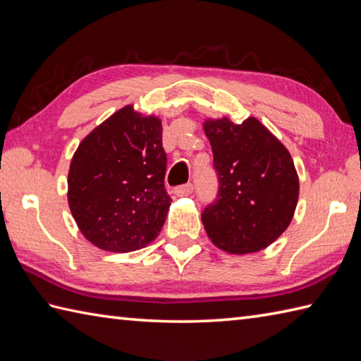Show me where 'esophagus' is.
I'll list each match as a JSON object with an SVG mask.
<instances>
[{
	"mask_svg": "<svg viewBox=\"0 0 361 361\" xmlns=\"http://www.w3.org/2000/svg\"><path fill=\"white\" fill-rule=\"evenodd\" d=\"M192 190H194V186H192V183H188V185H183V186H178V188H175V190L173 192L178 195V197H185V195H189V194H192Z\"/></svg>",
	"mask_w": 361,
	"mask_h": 361,
	"instance_id": "obj_1",
	"label": "esophagus"
}]
</instances>
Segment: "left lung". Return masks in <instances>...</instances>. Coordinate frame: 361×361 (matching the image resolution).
<instances>
[{"label": "left lung", "mask_w": 361, "mask_h": 361, "mask_svg": "<svg viewBox=\"0 0 361 361\" xmlns=\"http://www.w3.org/2000/svg\"><path fill=\"white\" fill-rule=\"evenodd\" d=\"M204 133L219 178L202 221L212 243L231 255L267 248L288 228L299 180L288 150L256 118L208 119Z\"/></svg>", "instance_id": "obj_1"}]
</instances>
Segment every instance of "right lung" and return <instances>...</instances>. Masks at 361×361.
<instances>
[{"label":"right lung","mask_w":361,"mask_h":361,"mask_svg":"<svg viewBox=\"0 0 361 361\" xmlns=\"http://www.w3.org/2000/svg\"><path fill=\"white\" fill-rule=\"evenodd\" d=\"M166 166L161 121L132 105L83 137L68 173V203L85 239L113 252L155 240L172 202Z\"/></svg>","instance_id":"add662e5"}]
</instances>
